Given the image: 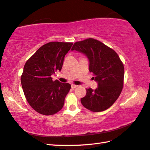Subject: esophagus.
I'll return each instance as SVG.
<instances>
[{
	"label": "esophagus",
	"mask_w": 150,
	"mask_h": 150,
	"mask_svg": "<svg viewBox=\"0 0 150 150\" xmlns=\"http://www.w3.org/2000/svg\"><path fill=\"white\" fill-rule=\"evenodd\" d=\"M78 86H77V85H75V84H72V88H76V87H77Z\"/></svg>",
	"instance_id": "obj_1"
}]
</instances>
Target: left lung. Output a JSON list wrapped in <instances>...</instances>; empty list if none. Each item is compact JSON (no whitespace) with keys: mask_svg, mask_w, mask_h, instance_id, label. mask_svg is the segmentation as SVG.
Segmentation results:
<instances>
[{"mask_svg":"<svg viewBox=\"0 0 150 150\" xmlns=\"http://www.w3.org/2000/svg\"><path fill=\"white\" fill-rule=\"evenodd\" d=\"M72 50L86 55L89 61V71L98 83L95 90L86 89L81 98L86 109L93 112L107 110L119 98L123 89L124 66L118 54L104 43L93 38L74 43Z\"/></svg>","mask_w":150,"mask_h":150,"instance_id":"left-lung-1","label":"left lung"}]
</instances>
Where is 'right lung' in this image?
Listing matches in <instances>:
<instances>
[{"mask_svg":"<svg viewBox=\"0 0 150 150\" xmlns=\"http://www.w3.org/2000/svg\"><path fill=\"white\" fill-rule=\"evenodd\" d=\"M72 44L58 41L46 43L25 64L21 77L22 88L29 105L39 113L54 115L63 107L71 85L53 81L51 76L61 71L64 57Z\"/></svg>","mask_w":150,"mask_h":150,"instance_id":"obj_1","label":"right lung"}]
</instances>
